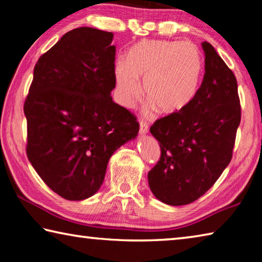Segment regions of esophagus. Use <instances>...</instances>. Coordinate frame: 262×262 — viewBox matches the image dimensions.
<instances>
[{"instance_id":"esophagus-1","label":"esophagus","mask_w":262,"mask_h":262,"mask_svg":"<svg viewBox=\"0 0 262 262\" xmlns=\"http://www.w3.org/2000/svg\"><path fill=\"white\" fill-rule=\"evenodd\" d=\"M148 130H149V127H148L147 121L141 120V121H140V134H141V135L147 134Z\"/></svg>"}]
</instances>
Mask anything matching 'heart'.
Wrapping results in <instances>:
<instances>
[{"mask_svg":"<svg viewBox=\"0 0 262 262\" xmlns=\"http://www.w3.org/2000/svg\"><path fill=\"white\" fill-rule=\"evenodd\" d=\"M203 76V59L192 42L178 40H142L133 45L126 62L114 67L115 98L132 107L143 90L163 113H178L196 97Z\"/></svg>","mask_w":262,"mask_h":262,"instance_id":"obj_1","label":"heart"}]
</instances>
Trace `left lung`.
<instances>
[{"instance_id":"8db88e82","label":"left lung","mask_w":262,"mask_h":262,"mask_svg":"<svg viewBox=\"0 0 262 262\" xmlns=\"http://www.w3.org/2000/svg\"><path fill=\"white\" fill-rule=\"evenodd\" d=\"M202 48L206 73L196 97L150 128L161 158L149 171V187L170 206L192 203L216 183L231 161L241 123L236 76L209 42Z\"/></svg>"}]
</instances>
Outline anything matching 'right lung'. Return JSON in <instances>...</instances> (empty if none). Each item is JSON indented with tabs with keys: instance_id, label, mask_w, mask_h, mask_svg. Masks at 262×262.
I'll return each mask as SVG.
<instances>
[{
	"instance_id": "1",
	"label": "right lung",
	"mask_w": 262,
	"mask_h": 262,
	"mask_svg": "<svg viewBox=\"0 0 262 262\" xmlns=\"http://www.w3.org/2000/svg\"><path fill=\"white\" fill-rule=\"evenodd\" d=\"M113 33L78 28L42 54L25 99L26 154L39 177L66 200L98 192L115 150L134 140V114L115 104Z\"/></svg>"
}]
</instances>
